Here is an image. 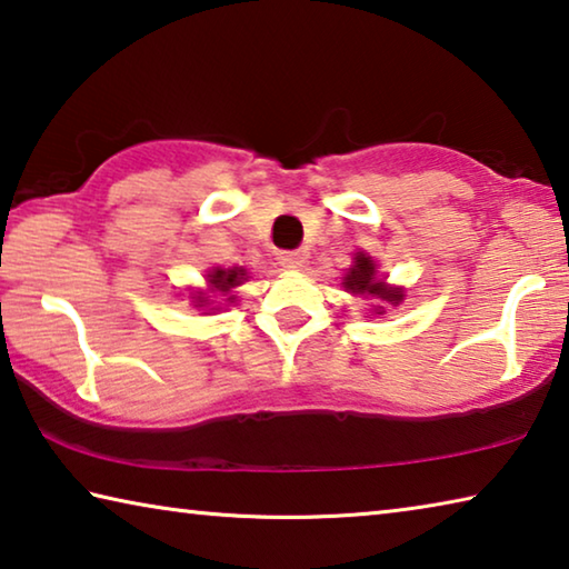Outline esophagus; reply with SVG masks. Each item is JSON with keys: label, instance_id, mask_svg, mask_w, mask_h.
Returning a JSON list of instances; mask_svg holds the SVG:
<instances>
[{"label": "esophagus", "instance_id": "obj_1", "mask_svg": "<svg viewBox=\"0 0 569 569\" xmlns=\"http://www.w3.org/2000/svg\"><path fill=\"white\" fill-rule=\"evenodd\" d=\"M278 261H281L283 268H291V271H296V268L303 266V256L298 253V250H281V253H278Z\"/></svg>", "mask_w": 569, "mask_h": 569}]
</instances>
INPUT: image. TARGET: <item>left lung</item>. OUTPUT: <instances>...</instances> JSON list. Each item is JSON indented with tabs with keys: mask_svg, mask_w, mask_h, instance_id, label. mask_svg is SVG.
Returning <instances> with one entry per match:
<instances>
[{
	"mask_svg": "<svg viewBox=\"0 0 569 569\" xmlns=\"http://www.w3.org/2000/svg\"><path fill=\"white\" fill-rule=\"evenodd\" d=\"M373 263L369 261V258H366L363 253L361 256H356V266L353 268H349V273H346V278H343V286H346V291H351V293H371V296H379L381 301H389V303H399L401 298H403V293L399 291V288H389L383 286V283H379V281H373ZM383 306H379L377 308V313H383L381 311Z\"/></svg>",
	"mask_w": 569,
	"mask_h": 569,
	"instance_id": "8db88e82",
	"label": "left lung"
}]
</instances>
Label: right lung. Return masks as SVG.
I'll use <instances>...</instances> for the list:
<instances>
[{
  "instance_id": "right-lung-1",
  "label": "right lung",
  "mask_w": 569,
  "mask_h": 569,
  "mask_svg": "<svg viewBox=\"0 0 569 569\" xmlns=\"http://www.w3.org/2000/svg\"><path fill=\"white\" fill-rule=\"evenodd\" d=\"M240 278H243V271H238V268H228V271H223V268H218V271H213L208 276L210 286L216 288V291H223V293H230V288H236L240 283ZM228 301H233V296H228ZM196 308H208L210 301L206 296H196ZM210 311H218V308H210Z\"/></svg>"
}]
</instances>
